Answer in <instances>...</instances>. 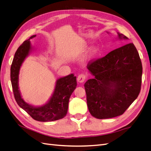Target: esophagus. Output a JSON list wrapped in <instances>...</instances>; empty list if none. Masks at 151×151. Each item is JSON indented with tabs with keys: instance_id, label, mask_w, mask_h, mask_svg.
<instances>
[{
	"instance_id": "1",
	"label": "esophagus",
	"mask_w": 151,
	"mask_h": 151,
	"mask_svg": "<svg viewBox=\"0 0 151 151\" xmlns=\"http://www.w3.org/2000/svg\"><path fill=\"white\" fill-rule=\"evenodd\" d=\"M85 79H86V76L84 74H81L79 75L78 77H77V82L79 83H84Z\"/></svg>"
}]
</instances>
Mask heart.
I'll use <instances>...</instances> for the list:
<instances>
[{
    "mask_svg": "<svg viewBox=\"0 0 151 151\" xmlns=\"http://www.w3.org/2000/svg\"><path fill=\"white\" fill-rule=\"evenodd\" d=\"M99 53V48L97 46L91 47L88 52L87 54V58L89 60H92L98 55Z\"/></svg>",
    "mask_w": 151,
    "mask_h": 151,
    "instance_id": "heart-1",
    "label": "heart"
}]
</instances>
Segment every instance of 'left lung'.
Returning a JSON list of instances; mask_svg holds the SVG:
<instances>
[{"label": "left lung", "instance_id": "1", "mask_svg": "<svg viewBox=\"0 0 151 151\" xmlns=\"http://www.w3.org/2000/svg\"><path fill=\"white\" fill-rule=\"evenodd\" d=\"M117 34L116 40L129 39L118 32ZM87 68L94 76L86 82L84 88L89 111L94 118L120 116L138 97L142 66L133 43L113 50Z\"/></svg>", "mask_w": 151, "mask_h": 151}]
</instances>
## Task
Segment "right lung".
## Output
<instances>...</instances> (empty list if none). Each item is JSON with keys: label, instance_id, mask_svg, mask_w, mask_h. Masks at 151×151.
Masks as SVG:
<instances>
[{"label": "right lung", "instance_id": "obj_1", "mask_svg": "<svg viewBox=\"0 0 151 151\" xmlns=\"http://www.w3.org/2000/svg\"><path fill=\"white\" fill-rule=\"evenodd\" d=\"M36 35L23 42L15 53L11 67V81L13 93L17 104L35 120L52 122L65 117L67 113L68 102L72 93L77 87L76 77L74 74L60 77L55 83L53 92L48 101L42 106H33L22 98L19 87V75L21 67L25 59L33 51L30 40Z\"/></svg>", "mask_w": 151, "mask_h": 151}]
</instances>
